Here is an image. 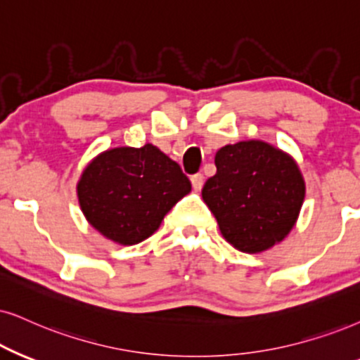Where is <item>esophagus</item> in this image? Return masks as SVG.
<instances>
[{
  "label": "esophagus",
  "instance_id": "obj_1",
  "mask_svg": "<svg viewBox=\"0 0 360 360\" xmlns=\"http://www.w3.org/2000/svg\"><path fill=\"white\" fill-rule=\"evenodd\" d=\"M191 183H193V188L195 191H201L202 184H204V176L201 174V172H198V174H193V176H191Z\"/></svg>",
  "mask_w": 360,
  "mask_h": 360
}]
</instances>
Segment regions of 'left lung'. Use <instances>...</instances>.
Wrapping results in <instances>:
<instances>
[{"mask_svg": "<svg viewBox=\"0 0 360 360\" xmlns=\"http://www.w3.org/2000/svg\"><path fill=\"white\" fill-rule=\"evenodd\" d=\"M216 174L202 199L227 243L243 252H261L292 229L306 186L292 158L262 141L227 144L216 153Z\"/></svg>", "mask_w": 360, "mask_h": 360, "instance_id": "obj_1", "label": "left lung"}]
</instances>
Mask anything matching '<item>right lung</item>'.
<instances>
[{"instance_id":"add662e5","label":"right lung","mask_w":360,"mask_h":360,"mask_svg":"<svg viewBox=\"0 0 360 360\" xmlns=\"http://www.w3.org/2000/svg\"><path fill=\"white\" fill-rule=\"evenodd\" d=\"M191 191L188 176L153 144L116 148L89 162L78 184L89 224L122 245L148 239Z\"/></svg>"}]
</instances>
